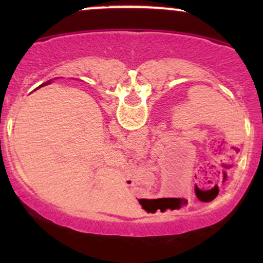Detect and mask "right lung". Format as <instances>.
<instances>
[{"label":"right lung","mask_w":263,"mask_h":263,"mask_svg":"<svg viewBox=\"0 0 263 263\" xmlns=\"http://www.w3.org/2000/svg\"><path fill=\"white\" fill-rule=\"evenodd\" d=\"M48 84H50V81H48V82H44V84H43L42 86H45V85H48Z\"/></svg>","instance_id":"add662e5"}]
</instances>
